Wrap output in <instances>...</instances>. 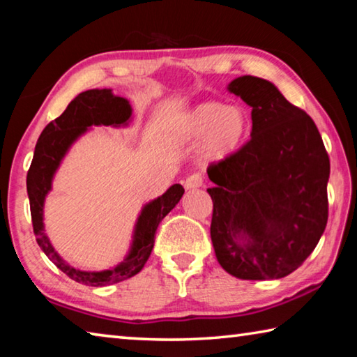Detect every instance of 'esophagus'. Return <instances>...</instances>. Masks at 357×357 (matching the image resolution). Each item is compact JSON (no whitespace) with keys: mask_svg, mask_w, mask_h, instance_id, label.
I'll list each match as a JSON object with an SVG mask.
<instances>
[{"mask_svg":"<svg viewBox=\"0 0 357 357\" xmlns=\"http://www.w3.org/2000/svg\"><path fill=\"white\" fill-rule=\"evenodd\" d=\"M203 185V178L200 174H192V176L187 178L184 181V187L187 190H192V189H198V187Z\"/></svg>","mask_w":357,"mask_h":357,"instance_id":"obj_1","label":"esophagus"}]
</instances>
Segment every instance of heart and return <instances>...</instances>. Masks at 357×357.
Instances as JSON below:
<instances>
[{
  "label": "heart",
  "mask_w": 357,
  "mask_h": 357,
  "mask_svg": "<svg viewBox=\"0 0 357 357\" xmlns=\"http://www.w3.org/2000/svg\"><path fill=\"white\" fill-rule=\"evenodd\" d=\"M178 130L187 142L203 137L198 160L203 165H215L243 148L250 132V116L244 107L204 102L181 116Z\"/></svg>",
  "instance_id": "1"
}]
</instances>
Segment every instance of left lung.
I'll return each instance as SVG.
<instances>
[{
	"label": "left lung",
	"instance_id": "left-lung-1",
	"mask_svg": "<svg viewBox=\"0 0 357 357\" xmlns=\"http://www.w3.org/2000/svg\"><path fill=\"white\" fill-rule=\"evenodd\" d=\"M227 89L252 107V138L208 168L217 261L243 280L282 279L324 233L329 157L313 119L274 83L243 75Z\"/></svg>",
	"mask_w": 357,
	"mask_h": 357
}]
</instances>
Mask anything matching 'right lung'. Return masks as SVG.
Here are the masks:
<instances>
[{
	"mask_svg": "<svg viewBox=\"0 0 357 357\" xmlns=\"http://www.w3.org/2000/svg\"><path fill=\"white\" fill-rule=\"evenodd\" d=\"M132 119V107L128 99L114 96L112 89H88L70 102L61 116L52 121L42 130L36 143L34 157L26 176V190L31 208L33 228L42 252L50 261L72 280L89 287H107L128 280L140 273L153 252L155 229L162 219L179 203L184 189L173 184L165 193L144 204L132 231L130 247L126 257L113 268L102 271H82L70 266L55 250L44 225V204L52 190L53 178L78 138L91 130L93 126L126 128Z\"/></svg>",
	"mask_w": 357,
	"mask_h": 357,
	"instance_id": "1",
	"label": "right lung"
}]
</instances>
